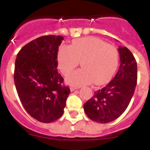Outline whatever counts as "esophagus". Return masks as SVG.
Masks as SVG:
<instances>
[{
    "mask_svg": "<svg viewBox=\"0 0 150 150\" xmlns=\"http://www.w3.org/2000/svg\"><path fill=\"white\" fill-rule=\"evenodd\" d=\"M78 88H79V87H74V86H71V87H70V91H74L75 90L78 89Z\"/></svg>",
    "mask_w": 150,
    "mask_h": 150,
    "instance_id": "esophagus-1",
    "label": "esophagus"
}]
</instances>
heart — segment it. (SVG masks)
<instances>
[{
  "label": "heart",
  "mask_w": 150,
  "mask_h": 150,
  "mask_svg": "<svg viewBox=\"0 0 150 150\" xmlns=\"http://www.w3.org/2000/svg\"><path fill=\"white\" fill-rule=\"evenodd\" d=\"M81 62L82 69L67 77L76 87L94 82L104 84L113 76L119 63L118 51L115 46L95 37L76 39L68 46H61L57 52L58 67L64 75L71 73Z\"/></svg>",
  "instance_id": "obj_1"
}]
</instances>
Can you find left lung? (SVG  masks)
<instances>
[{"label": "left lung", "mask_w": 150, "mask_h": 150, "mask_svg": "<svg viewBox=\"0 0 150 150\" xmlns=\"http://www.w3.org/2000/svg\"><path fill=\"white\" fill-rule=\"evenodd\" d=\"M120 67L112 81L94 91L83 105L86 115L99 123L115 120L125 111L135 92L137 83V63L129 50L119 46Z\"/></svg>", "instance_id": "left-lung-1"}]
</instances>
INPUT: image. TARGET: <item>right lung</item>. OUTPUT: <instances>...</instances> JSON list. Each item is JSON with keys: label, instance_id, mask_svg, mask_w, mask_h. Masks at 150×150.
I'll return each mask as SVG.
<instances>
[{"label": "right lung", "instance_id": "1", "mask_svg": "<svg viewBox=\"0 0 150 150\" xmlns=\"http://www.w3.org/2000/svg\"><path fill=\"white\" fill-rule=\"evenodd\" d=\"M63 40L60 35L37 38L19 51L15 60L14 80L20 100L32 118L43 123L63 115L70 93L56 69Z\"/></svg>", "mask_w": 150, "mask_h": 150}]
</instances>
